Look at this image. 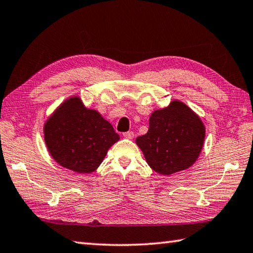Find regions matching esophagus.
Here are the masks:
<instances>
[{
  "instance_id": "1",
  "label": "esophagus",
  "mask_w": 253,
  "mask_h": 253,
  "mask_svg": "<svg viewBox=\"0 0 253 253\" xmlns=\"http://www.w3.org/2000/svg\"><path fill=\"white\" fill-rule=\"evenodd\" d=\"M123 136L125 137V138H127V139H131V138H134V132H132V131H126V132H124Z\"/></svg>"
}]
</instances>
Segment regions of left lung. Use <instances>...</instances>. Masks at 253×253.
Returning a JSON list of instances; mask_svg holds the SVG:
<instances>
[{"instance_id":"8db88e82","label":"left lung","mask_w":253,"mask_h":253,"mask_svg":"<svg viewBox=\"0 0 253 253\" xmlns=\"http://www.w3.org/2000/svg\"><path fill=\"white\" fill-rule=\"evenodd\" d=\"M204 140L203 122L178 100L151 114L147 134L136 138L147 164L162 174H171L194 165Z\"/></svg>"}]
</instances>
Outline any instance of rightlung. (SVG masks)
<instances>
[{
  "instance_id": "add662e5",
  "label": "right lung",
  "mask_w": 253,
  "mask_h": 253,
  "mask_svg": "<svg viewBox=\"0 0 253 253\" xmlns=\"http://www.w3.org/2000/svg\"><path fill=\"white\" fill-rule=\"evenodd\" d=\"M48 151L63 167L80 173L94 171L119 139L99 113L83 106L80 98L67 99L44 126Z\"/></svg>"
}]
</instances>
